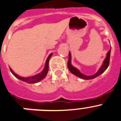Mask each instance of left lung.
<instances>
[{
  "label": "left lung",
  "instance_id": "left-lung-1",
  "mask_svg": "<svg viewBox=\"0 0 121 121\" xmlns=\"http://www.w3.org/2000/svg\"><path fill=\"white\" fill-rule=\"evenodd\" d=\"M110 53H111V49L109 50L108 52H107V56H106L105 59L104 61V63H103L102 66L100 68V69H99L98 71L95 73L93 74L92 75H86L83 74L82 73H81L79 71L78 69H77L76 68L73 67L72 65H71V53L69 52V60H68V67L69 70L70 71V72H72L73 74H74L76 76L78 77L79 78H82L84 80H90V79H93V78L97 77V76L100 75V74L104 72V71H105L106 69H107V68L108 67L109 63H110Z\"/></svg>",
  "mask_w": 121,
  "mask_h": 121
}]
</instances>
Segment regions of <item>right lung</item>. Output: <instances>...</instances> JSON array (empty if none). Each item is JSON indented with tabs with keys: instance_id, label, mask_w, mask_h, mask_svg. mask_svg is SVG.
I'll use <instances>...</instances> for the list:
<instances>
[{
	"instance_id": "right-lung-1",
	"label": "right lung",
	"mask_w": 121,
	"mask_h": 121,
	"mask_svg": "<svg viewBox=\"0 0 121 121\" xmlns=\"http://www.w3.org/2000/svg\"><path fill=\"white\" fill-rule=\"evenodd\" d=\"M52 53H50L49 55V56L48 57V58H47V60H46V64H45V67L44 68V69H43L40 73H38V74H36V75H33V76L31 77H23L19 76V75H18L16 73H14L12 69L10 68V71H11V73H12L16 78L21 80L23 81V82L29 83H38L39 82V81L41 80L44 79V78L46 77V75L48 74V71H49V59H50L51 56H52Z\"/></svg>"
}]
</instances>
